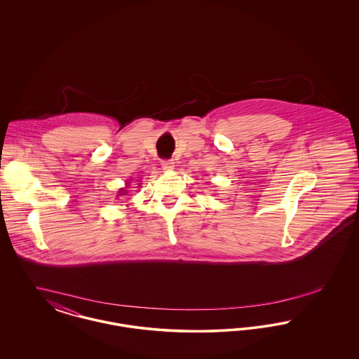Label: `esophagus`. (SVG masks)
<instances>
[{
    "label": "esophagus",
    "mask_w": 359,
    "mask_h": 359,
    "mask_svg": "<svg viewBox=\"0 0 359 359\" xmlns=\"http://www.w3.org/2000/svg\"><path fill=\"white\" fill-rule=\"evenodd\" d=\"M161 167L164 171H172L175 167V163L172 160H163L161 161Z\"/></svg>",
    "instance_id": "esophagus-1"
}]
</instances>
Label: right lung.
<instances>
[{"label":"right lung","instance_id":"obj_1","mask_svg":"<svg viewBox=\"0 0 359 359\" xmlns=\"http://www.w3.org/2000/svg\"><path fill=\"white\" fill-rule=\"evenodd\" d=\"M126 192H128V191H126V187L121 188L120 191H118V194H120L118 196H121V195H126Z\"/></svg>","mask_w":359,"mask_h":359}]
</instances>
